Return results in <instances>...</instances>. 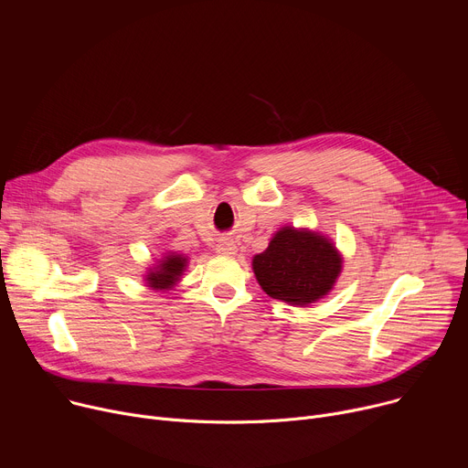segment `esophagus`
I'll return each mask as SVG.
<instances>
[{
    "label": "esophagus",
    "mask_w": 468,
    "mask_h": 468,
    "mask_svg": "<svg viewBox=\"0 0 468 468\" xmlns=\"http://www.w3.org/2000/svg\"><path fill=\"white\" fill-rule=\"evenodd\" d=\"M217 251L220 253V255H235L237 253V244L231 240V239H222L220 242H218V246H217Z\"/></svg>",
    "instance_id": "1"
}]
</instances>
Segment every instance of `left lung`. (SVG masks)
<instances>
[{
	"label": "left lung",
	"instance_id": "left-lung-1",
	"mask_svg": "<svg viewBox=\"0 0 468 468\" xmlns=\"http://www.w3.org/2000/svg\"><path fill=\"white\" fill-rule=\"evenodd\" d=\"M261 289L274 300L309 305L335 285L343 257L333 242L309 229L282 228L251 261Z\"/></svg>",
	"mask_w": 468,
	"mask_h": 468
}]
</instances>
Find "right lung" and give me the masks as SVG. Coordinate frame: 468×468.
<instances>
[{"label":"right lung","mask_w":468,"mask_h":468,"mask_svg":"<svg viewBox=\"0 0 468 468\" xmlns=\"http://www.w3.org/2000/svg\"><path fill=\"white\" fill-rule=\"evenodd\" d=\"M185 269H186V257L172 251L166 257H163L159 264L154 266V269L148 272L146 283L155 291L172 289L179 282Z\"/></svg>","instance_id":"obj_1"}]
</instances>
